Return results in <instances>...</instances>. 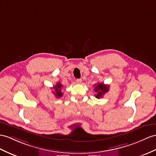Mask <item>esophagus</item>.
<instances>
[{
  "instance_id": "obj_1",
  "label": "esophagus",
  "mask_w": 156,
  "mask_h": 156,
  "mask_svg": "<svg viewBox=\"0 0 156 156\" xmlns=\"http://www.w3.org/2000/svg\"><path fill=\"white\" fill-rule=\"evenodd\" d=\"M76 82H77V83H78V84H81L82 79H77V80H76Z\"/></svg>"
}]
</instances>
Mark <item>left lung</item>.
<instances>
[{
	"label": "left lung",
	"mask_w": 156,
	"mask_h": 156,
	"mask_svg": "<svg viewBox=\"0 0 156 156\" xmlns=\"http://www.w3.org/2000/svg\"><path fill=\"white\" fill-rule=\"evenodd\" d=\"M94 90L95 91L96 94H94L97 98H102L104 94L109 90V85H105L104 83H98L94 86Z\"/></svg>",
	"instance_id": "1"
}]
</instances>
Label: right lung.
Here are the masks:
<instances>
[{"label": "right lung", "mask_w": 156, "mask_h": 156, "mask_svg": "<svg viewBox=\"0 0 156 156\" xmlns=\"http://www.w3.org/2000/svg\"><path fill=\"white\" fill-rule=\"evenodd\" d=\"M62 85L60 83H58L57 84L54 86V89L55 90L54 91H53V93L54 94V95L55 97L57 98H60L63 96V93H62Z\"/></svg>", "instance_id": "right-lung-1"}]
</instances>
